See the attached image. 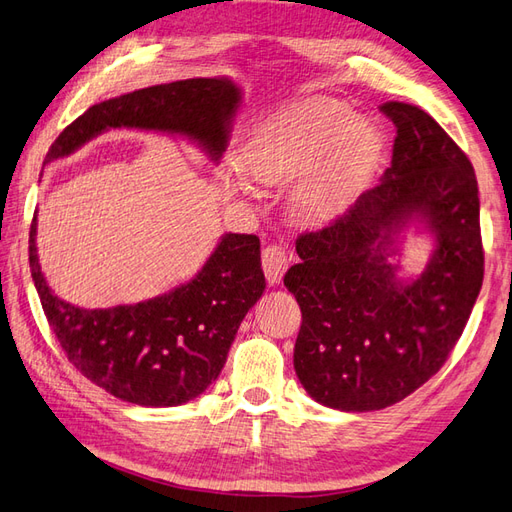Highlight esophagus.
Listing matches in <instances>:
<instances>
[{
  "mask_svg": "<svg viewBox=\"0 0 512 512\" xmlns=\"http://www.w3.org/2000/svg\"><path fill=\"white\" fill-rule=\"evenodd\" d=\"M261 264H264V272H266L268 283L275 285V283L281 281L283 272L288 270L290 255L281 244H270V246L264 248V253H261Z\"/></svg>",
  "mask_w": 512,
  "mask_h": 512,
  "instance_id": "1",
  "label": "esophagus"
}]
</instances>
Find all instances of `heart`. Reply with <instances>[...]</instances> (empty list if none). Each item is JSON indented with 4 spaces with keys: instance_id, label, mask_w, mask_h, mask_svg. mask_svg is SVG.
<instances>
[{
    "instance_id": "heart-1",
    "label": "heart",
    "mask_w": 512,
    "mask_h": 512,
    "mask_svg": "<svg viewBox=\"0 0 512 512\" xmlns=\"http://www.w3.org/2000/svg\"><path fill=\"white\" fill-rule=\"evenodd\" d=\"M384 154V137L366 120H355L347 104L312 98L259 124L242 148V168L264 185L300 178L292 192V213L303 224H323L349 205ZM240 168L227 183L246 189Z\"/></svg>"
}]
</instances>
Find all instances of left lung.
Wrapping results in <instances>:
<instances>
[{
    "mask_svg": "<svg viewBox=\"0 0 512 512\" xmlns=\"http://www.w3.org/2000/svg\"><path fill=\"white\" fill-rule=\"evenodd\" d=\"M397 126L382 183L325 229L301 233L283 283L301 307L294 371L327 408L371 412L406 399L441 371L484 277L473 165L419 106H379ZM419 221L437 242L417 280L389 257Z\"/></svg>",
    "mask_w": 512,
    "mask_h": 512,
    "instance_id": "1",
    "label": "left lung"
}]
</instances>
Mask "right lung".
<instances>
[{
  "label": "right lung",
  "mask_w": 512,
  "mask_h": 512,
  "mask_svg": "<svg viewBox=\"0 0 512 512\" xmlns=\"http://www.w3.org/2000/svg\"><path fill=\"white\" fill-rule=\"evenodd\" d=\"M242 91L231 78L154 85L93 104L47 150L63 159L111 128L159 130L194 141L211 161L227 150ZM43 163V165H45ZM30 270L69 362L113 397L146 408L192 401L216 382L246 312L264 294L257 235L227 233L194 279L135 305L82 310L50 290L30 227Z\"/></svg>",
  "instance_id": "1"
}]
</instances>
